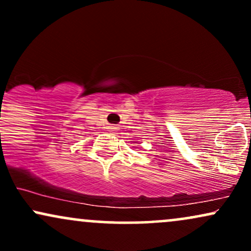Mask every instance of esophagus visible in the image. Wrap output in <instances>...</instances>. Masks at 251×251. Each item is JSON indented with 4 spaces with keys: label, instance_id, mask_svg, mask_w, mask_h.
<instances>
[{
    "label": "esophagus",
    "instance_id": "34e87169",
    "mask_svg": "<svg viewBox=\"0 0 251 251\" xmlns=\"http://www.w3.org/2000/svg\"><path fill=\"white\" fill-rule=\"evenodd\" d=\"M108 128H109V131H116L118 127L116 125H111V126H108Z\"/></svg>",
    "mask_w": 251,
    "mask_h": 251
}]
</instances>
